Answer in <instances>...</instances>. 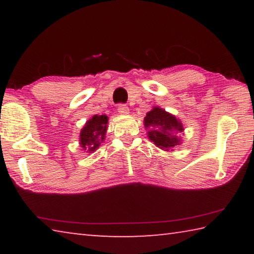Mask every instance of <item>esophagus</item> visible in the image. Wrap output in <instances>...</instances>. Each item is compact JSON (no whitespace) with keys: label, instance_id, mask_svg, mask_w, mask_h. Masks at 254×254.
Wrapping results in <instances>:
<instances>
[{"label":"esophagus","instance_id":"1","mask_svg":"<svg viewBox=\"0 0 254 254\" xmlns=\"http://www.w3.org/2000/svg\"><path fill=\"white\" fill-rule=\"evenodd\" d=\"M118 111H119L120 114H123V115L130 113V110H128L127 105H126V104H119Z\"/></svg>","mask_w":254,"mask_h":254}]
</instances>
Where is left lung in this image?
I'll list each match as a JSON object with an SVG mask.
<instances>
[{
	"label": "left lung",
	"mask_w": 254,
	"mask_h": 254,
	"mask_svg": "<svg viewBox=\"0 0 254 254\" xmlns=\"http://www.w3.org/2000/svg\"><path fill=\"white\" fill-rule=\"evenodd\" d=\"M144 126L148 130L149 139L161 149H171L179 144L178 133L183 131V126L174 115L165 110L154 107L144 118Z\"/></svg>",
	"instance_id": "8db88e82"
}]
</instances>
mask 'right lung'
Instances as JSON below:
<instances>
[{"label":"right lung","instance_id":"obj_1","mask_svg":"<svg viewBox=\"0 0 254 254\" xmlns=\"http://www.w3.org/2000/svg\"><path fill=\"white\" fill-rule=\"evenodd\" d=\"M107 130L106 115H94L86 122L80 132V145L86 151L92 152L100 147L101 141L105 139Z\"/></svg>","mask_w":254,"mask_h":254}]
</instances>
